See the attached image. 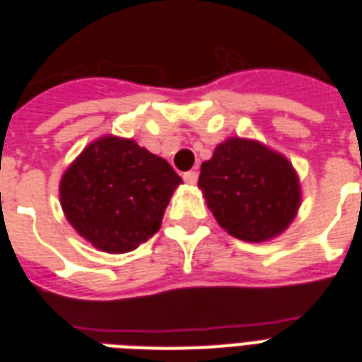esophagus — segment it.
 Segmentation results:
<instances>
[{
	"label": "esophagus",
	"instance_id": "esophagus-1",
	"mask_svg": "<svg viewBox=\"0 0 362 362\" xmlns=\"http://www.w3.org/2000/svg\"><path fill=\"white\" fill-rule=\"evenodd\" d=\"M197 178H199L197 170H187V173H184V182H186V184H195Z\"/></svg>",
	"mask_w": 362,
	"mask_h": 362
}]
</instances>
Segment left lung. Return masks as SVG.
Listing matches in <instances>:
<instances>
[{
    "instance_id": "left-lung-1",
    "label": "left lung",
    "mask_w": 362,
    "mask_h": 362,
    "mask_svg": "<svg viewBox=\"0 0 362 362\" xmlns=\"http://www.w3.org/2000/svg\"><path fill=\"white\" fill-rule=\"evenodd\" d=\"M203 189L216 221L235 238L263 242L284 233L297 216L300 186L281 153L250 139H227L201 165Z\"/></svg>"
}]
</instances>
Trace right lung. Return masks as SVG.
I'll return each instance as SVG.
<instances>
[{
  "mask_svg": "<svg viewBox=\"0 0 362 362\" xmlns=\"http://www.w3.org/2000/svg\"><path fill=\"white\" fill-rule=\"evenodd\" d=\"M182 178L163 158L131 139L101 136L59 182L65 218L107 253H125L153 237Z\"/></svg>",
  "mask_w": 362,
  "mask_h": 362,
  "instance_id": "1",
  "label": "right lung"
}]
</instances>
